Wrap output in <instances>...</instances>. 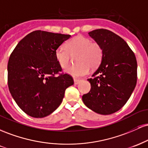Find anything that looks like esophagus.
Returning <instances> with one entry per match:
<instances>
[{"instance_id":"obj_1","label":"esophagus","mask_w":148,"mask_h":148,"mask_svg":"<svg viewBox=\"0 0 148 148\" xmlns=\"http://www.w3.org/2000/svg\"><path fill=\"white\" fill-rule=\"evenodd\" d=\"M74 84H79V83L80 82V81H81V80H79V79H74Z\"/></svg>"}]
</instances>
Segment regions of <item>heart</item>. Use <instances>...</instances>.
Here are the masks:
<instances>
[{
    "label": "heart",
    "mask_w": 148,
    "mask_h": 148,
    "mask_svg": "<svg viewBox=\"0 0 148 148\" xmlns=\"http://www.w3.org/2000/svg\"><path fill=\"white\" fill-rule=\"evenodd\" d=\"M77 54L75 62L77 64L66 70L73 77L86 76L90 68L95 69L101 64L103 57L102 46L97 42H91L88 37L77 35L60 46L55 51V56L60 67L66 69L70 64L71 55Z\"/></svg>",
    "instance_id": "obj_1"
}]
</instances>
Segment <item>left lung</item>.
I'll return each mask as SVG.
<instances>
[{"label": "left lung", "mask_w": 148, "mask_h": 148, "mask_svg": "<svg viewBox=\"0 0 148 148\" xmlns=\"http://www.w3.org/2000/svg\"><path fill=\"white\" fill-rule=\"evenodd\" d=\"M89 35L102 46L101 64L88 79L90 90L82 97L86 106L102 115L119 111L132 95L137 81L135 54L122 37L106 29H97Z\"/></svg>", "instance_id": "1"}]
</instances>
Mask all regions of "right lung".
Returning a JSON list of instances; mask_svg holds the SVG:
<instances>
[{
  "label": "right lung",
  "instance_id": "add662e5",
  "mask_svg": "<svg viewBox=\"0 0 148 148\" xmlns=\"http://www.w3.org/2000/svg\"><path fill=\"white\" fill-rule=\"evenodd\" d=\"M70 37L35 30L12 52L8 64V88L19 108L30 116L50 115L60 105L65 90L74 84L72 76L61 72L55 56L57 48Z\"/></svg>",
  "mask_w": 148,
  "mask_h": 148
}]
</instances>
